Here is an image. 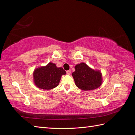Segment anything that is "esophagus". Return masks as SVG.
<instances>
[{
	"label": "esophagus",
	"mask_w": 135,
	"mask_h": 135,
	"mask_svg": "<svg viewBox=\"0 0 135 135\" xmlns=\"http://www.w3.org/2000/svg\"><path fill=\"white\" fill-rule=\"evenodd\" d=\"M66 73H67V74H68V75L70 74V73H71V70H69L66 71Z\"/></svg>",
	"instance_id": "obj_1"
}]
</instances>
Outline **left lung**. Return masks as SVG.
I'll return each instance as SVG.
<instances>
[{
	"instance_id": "1",
	"label": "left lung",
	"mask_w": 135,
	"mask_h": 135,
	"mask_svg": "<svg viewBox=\"0 0 135 135\" xmlns=\"http://www.w3.org/2000/svg\"><path fill=\"white\" fill-rule=\"evenodd\" d=\"M72 73L76 86L84 91L92 90L99 87L102 83V75L99 71H95L84 63L75 66Z\"/></svg>"
}]
</instances>
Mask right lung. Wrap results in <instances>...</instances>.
I'll return each instance as SVG.
<instances>
[{
    "label": "right lung",
    "instance_id": "1",
    "mask_svg": "<svg viewBox=\"0 0 135 135\" xmlns=\"http://www.w3.org/2000/svg\"><path fill=\"white\" fill-rule=\"evenodd\" d=\"M66 74L63 68L56 67V64L49 63L47 66L36 69L33 76L35 84L38 88L51 89L57 86L61 76Z\"/></svg>",
    "mask_w": 135,
    "mask_h": 135
}]
</instances>
